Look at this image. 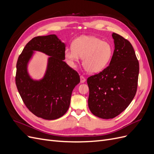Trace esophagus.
<instances>
[{
	"label": "esophagus",
	"mask_w": 154,
	"mask_h": 154,
	"mask_svg": "<svg viewBox=\"0 0 154 154\" xmlns=\"http://www.w3.org/2000/svg\"><path fill=\"white\" fill-rule=\"evenodd\" d=\"M86 81L85 78H84L83 76H80V82L81 83H84Z\"/></svg>",
	"instance_id": "1"
}]
</instances>
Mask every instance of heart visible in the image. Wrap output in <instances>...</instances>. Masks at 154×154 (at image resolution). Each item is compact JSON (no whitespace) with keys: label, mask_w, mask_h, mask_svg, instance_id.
<instances>
[{"label":"heart","mask_w":154,"mask_h":154,"mask_svg":"<svg viewBox=\"0 0 154 154\" xmlns=\"http://www.w3.org/2000/svg\"><path fill=\"white\" fill-rule=\"evenodd\" d=\"M113 48L109 42L91 36H80L73 42V48L65 51L66 58L72 64L83 58V66L86 71L96 73L103 70L112 57Z\"/></svg>","instance_id":"obj_1"}]
</instances>
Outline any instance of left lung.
Segmentation results:
<instances>
[{
  "instance_id": "8db88e82",
  "label": "left lung",
  "mask_w": 154,
  "mask_h": 154,
  "mask_svg": "<svg viewBox=\"0 0 154 154\" xmlns=\"http://www.w3.org/2000/svg\"><path fill=\"white\" fill-rule=\"evenodd\" d=\"M114 51L109 66L87 78L88 105L91 112L102 119H112L122 112L136 95L139 62L132 44L113 32Z\"/></svg>"
}]
</instances>
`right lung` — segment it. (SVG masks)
<instances>
[{
  "label": "right lung",
  "mask_w": 154,
  "mask_h": 154,
  "mask_svg": "<svg viewBox=\"0 0 154 154\" xmlns=\"http://www.w3.org/2000/svg\"><path fill=\"white\" fill-rule=\"evenodd\" d=\"M34 51L49 55L45 75L34 81L27 63ZM66 45L57 35L36 36L26 44L17 63L16 85L24 104L38 118L53 120L67 111L72 92L80 82L78 73L65 62Z\"/></svg>",
  "instance_id": "obj_1"
}]
</instances>
